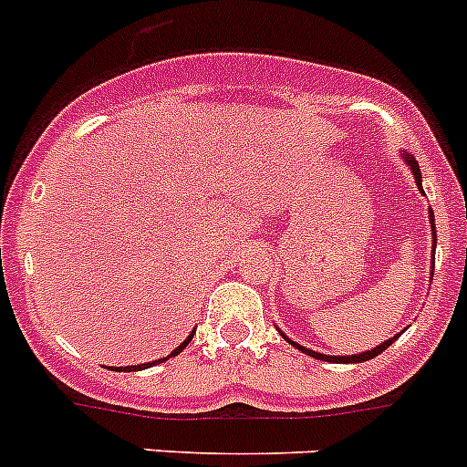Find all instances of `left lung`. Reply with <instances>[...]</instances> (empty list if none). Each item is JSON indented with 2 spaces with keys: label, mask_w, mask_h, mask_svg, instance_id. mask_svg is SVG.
Returning <instances> with one entry per match:
<instances>
[{
  "label": "left lung",
  "mask_w": 467,
  "mask_h": 467,
  "mask_svg": "<svg viewBox=\"0 0 467 467\" xmlns=\"http://www.w3.org/2000/svg\"><path fill=\"white\" fill-rule=\"evenodd\" d=\"M403 160H405V164L410 166V171H412V175H414V182H417V187H419V192H421L423 194V190H421V169H419V164H417V160H414L412 155H408V152H405L403 150ZM435 217H433V213H431V229H433V243L438 241V238H435ZM282 333V331H280ZM400 336V333H399ZM399 336H393V337H389V340H384L382 345H378V348H373V349H368V352H361V354H352V357H327V354H319V352H312V349H307V348H303V345H298V342H294V340H289V337L285 336V333H282V337H285L286 342H289V345H294V348L296 349H301V352H306L307 357H312V358H319V361H328V363H363V361H370V358H375L378 357V354H382L384 349L389 348V345H391L393 340H399Z\"/></svg>",
  "instance_id": "1"
}]
</instances>
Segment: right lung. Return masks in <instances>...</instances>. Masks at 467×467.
<instances>
[{"instance_id": "obj_1", "label": "right lung", "mask_w": 467, "mask_h": 467, "mask_svg": "<svg viewBox=\"0 0 467 467\" xmlns=\"http://www.w3.org/2000/svg\"><path fill=\"white\" fill-rule=\"evenodd\" d=\"M192 337H194V331H192L190 336H187V340H182L181 345H178V348H175L173 352L169 354V357H164V358H157V361H152V363H140V366H125V368H113V370H118V373H119V370H127V373H131V370H143V368H152V366H157V363H164L166 358H171V357H178V354H181L182 349H185L187 345H190V340H192Z\"/></svg>"}]
</instances>
